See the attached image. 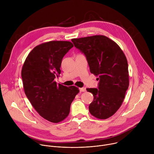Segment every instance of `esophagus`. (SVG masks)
<instances>
[{"mask_svg": "<svg viewBox=\"0 0 154 154\" xmlns=\"http://www.w3.org/2000/svg\"><path fill=\"white\" fill-rule=\"evenodd\" d=\"M79 90L80 92H85L86 91V88H79Z\"/></svg>", "mask_w": 154, "mask_h": 154, "instance_id": "obj_1", "label": "esophagus"}]
</instances>
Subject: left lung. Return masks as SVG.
<instances>
[{
	"instance_id": "left-lung-1",
	"label": "left lung",
	"mask_w": 154,
	"mask_h": 154,
	"mask_svg": "<svg viewBox=\"0 0 154 154\" xmlns=\"http://www.w3.org/2000/svg\"><path fill=\"white\" fill-rule=\"evenodd\" d=\"M71 41L86 57L90 72L98 77L97 88H86L94 96L90 112L98 119H107L119 108L128 88L127 58L117 44L105 36Z\"/></svg>"
}]
</instances>
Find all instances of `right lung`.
Returning a JSON list of instances; mask_svg holds the SVG:
<instances>
[{"label": "right lung", "instance_id": "1", "mask_svg": "<svg viewBox=\"0 0 154 154\" xmlns=\"http://www.w3.org/2000/svg\"><path fill=\"white\" fill-rule=\"evenodd\" d=\"M69 41H50L36 46L27 56L21 76L26 95L43 118L58 123L66 118L79 88L55 81L63 57L73 47Z\"/></svg>", "mask_w": 154, "mask_h": 154}]
</instances>
